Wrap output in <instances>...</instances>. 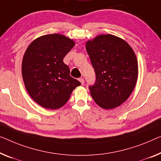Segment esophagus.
Wrapping results in <instances>:
<instances>
[{"label": "esophagus", "mask_w": 161, "mask_h": 161, "mask_svg": "<svg viewBox=\"0 0 161 161\" xmlns=\"http://www.w3.org/2000/svg\"><path fill=\"white\" fill-rule=\"evenodd\" d=\"M79 81H80L81 85H84V83H85V80H84L83 78H80V79H79Z\"/></svg>", "instance_id": "34e87169"}]
</instances>
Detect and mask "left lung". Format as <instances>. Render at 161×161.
I'll use <instances>...</instances> for the list:
<instances>
[{"instance_id": "left-lung-1", "label": "left lung", "mask_w": 161, "mask_h": 161, "mask_svg": "<svg viewBox=\"0 0 161 161\" xmlns=\"http://www.w3.org/2000/svg\"><path fill=\"white\" fill-rule=\"evenodd\" d=\"M96 80L90 86L95 102L104 109L119 106L128 99L138 76L136 55L125 40L100 35L86 43Z\"/></svg>"}]
</instances>
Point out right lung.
Returning a JSON list of instances; mask_svg holds the SVG:
<instances>
[{
	"label": "right lung",
	"instance_id": "right-lung-1",
	"mask_svg": "<svg viewBox=\"0 0 161 161\" xmlns=\"http://www.w3.org/2000/svg\"><path fill=\"white\" fill-rule=\"evenodd\" d=\"M74 45L70 38L51 34L35 39L26 50L21 65L24 83L30 97L45 108L62 107L81 85L63 61Z\"/></svg>",
	"mask_w": 161,
	"mask_h": 161
}]
</instances>
